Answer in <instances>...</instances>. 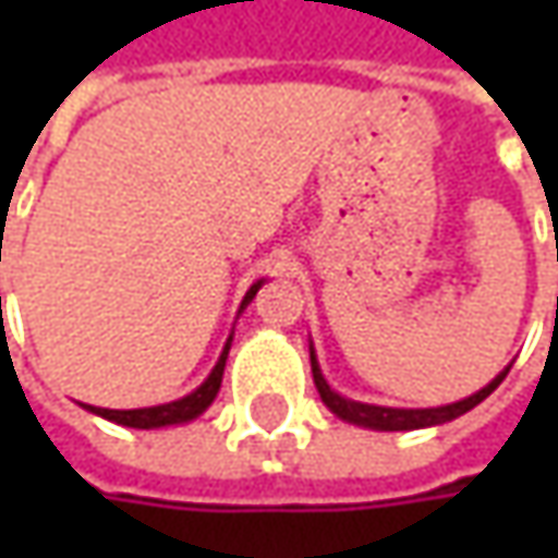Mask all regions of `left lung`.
Returning <instances> with one entry per match:
<instances>
[{
	"label": "left lung",
	"mask_w": 558,
	"mask_h": 558,
	"mask_svg": "<svg viewBox=\"0 0 558 558\" xmlns=\"http://www.w3.org/2000/svg\"><path fill=\"white\" fill-rule=\"evenodd\" d=\"M311 369L313 381H316V391L323 397V403L332 410L335 416L348 418L354 425H366V428H378V432H413V428H428V425H440V422H450V418L469 413L472 407H478L484 397L490 395L500 381L506 378L509 369L497 375L487 388H482L478 395L465 397L460 403H447V407H435V410H395V407H373V403H356V400H348V397L335 395L332 388L326 385V378L316 366V356L311 351Z\"/></svg>",
	"instance_id": "left-lung-1"
}]
</instances>
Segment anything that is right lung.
<instances>
[{"label": "right lung", "mask_w": 558, "mask_h": 558, "mask_svg": "<svg viewBox=\"0 0 558 558\" xmlns=\"http://www.w3.org/2000/svg\"><path fill=\"white\" fill-rule=\"evenodd\" d=\"M260 282L251 286V291L245 294V304L257 294ZM232 341V338H229ZM229 341H226L223 354L217 360L214 373L207 375L198 391L185 395L183 400H173V403H161V407H145V410H101V407H89L93 413H98L101 418H111L118 425H130V428H161V425H177V422H189V418L202 416L204 410L214 403V397L220 391V381H223V366H226V354H229Z\"/></svg>", "instance_id": "right-lung-1"}]
</instances>
